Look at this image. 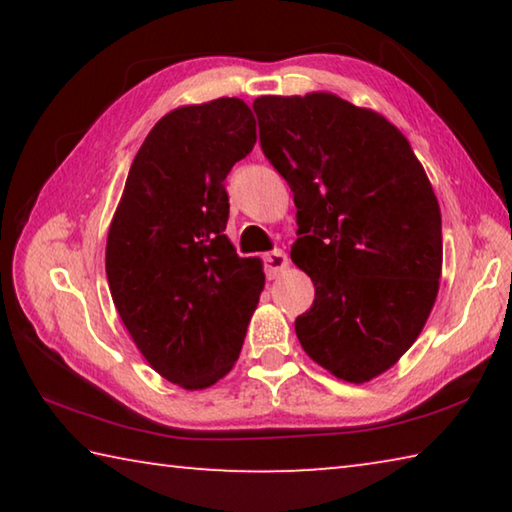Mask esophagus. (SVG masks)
Here are the masks:
<instances>
[{
    "instance_id": "1",
    "label": "esophagus",
    "mask_w": 512,
    "mask_h": 512,
    "mask_svg": "<svg viewBox=\"0 0 512 512\" xmlns=\"http://www.w3.org/2000/svg\"><path fill=\"white\" fill-rule=\"evenodd\" d=\"M287 266H289V257L284 255L282 250H273V253L264 255V268H266L268 280H275V277H280V273Z\"/></svg>"
}]
</instances>
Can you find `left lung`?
I'll list each match as a JSON object with an SVG mask.
<instances>
[{
	"mask_svg": "<svg viewBox=\"0 0 512 512\" xmlns=\"http://www.w3.org/2000/svg\"><path fill=\"white\" fill-rule=\"evenodd\" d=\"M253 110L298 207L291 259L316 287L298 341L334 377L363 384L400 361L436 302L438 198L409 140L375 110L332 92L268 94Z\"/></svg>",
	"mask_w": 512,
	"mask_h": 512,
	"instance_id": "8db88e82",
	"label": "left lung"
}]
</instances>
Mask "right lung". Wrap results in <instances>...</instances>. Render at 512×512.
I'll list each match as a JSON object with an SVG mask.
<instances>
[{"label": "right lung", "mask_w": 512, "mask_h": 512, "mask_svg": "<svg viewBox=\"0 0 512 512\" xmlns=\"http://www.w3.org/2000/svg\"><path fill=\"white\" fill-rule=\"evenodd\" d=\"M255 140L241 99L171 110L137 151L108 230L119 318L149 366L187 391L232 370L264 289L262 262L239 257L223 235V180Z\"/></svg>", "instance_id": "right-lung-1"}]
</instances>
